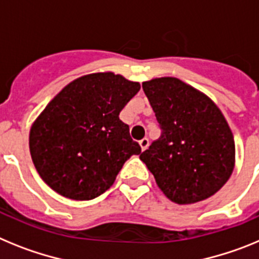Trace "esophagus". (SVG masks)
Returning a JSON list of instances; mask_svg holds the SVG:
<instances>
[{
    "instance_id": "obj_1",
    "label": "esophagus",
    "mask_w": 259,
    "mask_h": 259,
    "mask_svg": "<svg viewBox=\"0 0 259 259\" xmlns=\"http://www.w3.org/2000/svg\"><path fill=\"white\" fill-rule=\"evenodd\" d=\"M139 145H141V148H142L143 151H145L146 148L148 147V145H150V141H148V138H143L139 141Z\"/></svg>"
}]
</instances>
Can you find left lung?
Returning <instances> with one entry per match:
<instances>
[{"mask_svg":"<svg viewBox=\"0 0 259 259\" xmlns=\"http://www.w3.org/2000/svg\"><path fill=\"white\" fill-rule=\"evenodd\" d=\"M142 89L161 129L139 155L170 201L189 204L211 197L228 181L235 141L211 99L177 78H156Z\"/></svg>","mask_w":259,"mask_h":259,"instance_id":"1","label":"left lung"}]
</instances>
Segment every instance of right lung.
Segmentation results:
<instances>
[{
	"label": "right lung",
	"instance_id": "1",
	"mask_svg": "<svg viewBox=\"0 0 259 259\" xmlns=\"http://www.w3.org/2000/svg\"><path fill=\"white\" fill-rule=\"evenodd\" d=\"M139 89L113 73L80 76L62 89L30 132L31 157L47 185L75 201L113 185L125 161L141 154L118 117Z\"/></svg>",
	"mask_w": 259,
	"mask_h": 259
}]
</instances>
